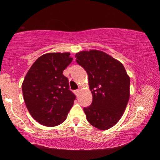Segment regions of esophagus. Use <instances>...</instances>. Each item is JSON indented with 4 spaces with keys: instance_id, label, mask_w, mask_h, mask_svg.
<instances>
[{
    "instance_id": "esophagus-1",
    "label": "esophagus",
    "mask_w": 160,
    "mask_h": 160,
    "mask_svg": "<svg viewBox=\"0 0 160 160\" xmlns=\"http://www.w3.org/2000/svg\"><path fill=\"white\" fill-rule=\"evenodd\" d=\"M74 93L76 94V95H79V93H80V89H76V90H75L74 91Z\"/></svg>"
}]
</instances>
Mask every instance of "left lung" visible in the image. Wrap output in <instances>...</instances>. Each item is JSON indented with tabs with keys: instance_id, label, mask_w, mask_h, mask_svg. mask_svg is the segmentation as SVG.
<instances>
[{
	"instance_id": "8db88e82",
	"label": "left lung",
	"mask_w": 160,
	"mask_h": 160,
	"mask_svg": "<svg viewBox=\"0 0 160 160\" xmlns=\"http://www.w3.org/2000/svg\"><path fill=\"white\" fill-rule=\"evenodd\" d=\"M76 62L87 71L92 102L84 108L88 122L106 130L121 119L130 98V79L119 61L99 50L76 54Z\"/></svg>"
}]
</instances>
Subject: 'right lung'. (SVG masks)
Here are the masks:
<instances>
[{"label":"right lung","mask_w":160,"mask_h":160,"mask_svg":"<svg viewBox=\"0 0 160 160\" xmlns=\"http://www.w3.org/2000/svg\"><path fill=\"white\" fill-rule=\"evenodd\" d=\"M69 52L47 53L36 60L22 85L24 100L32 117L47 127L66 119L76 96L63 71L72 62Z\"/></svg>","instance_id":"right-lung-1"}]
</instances>
